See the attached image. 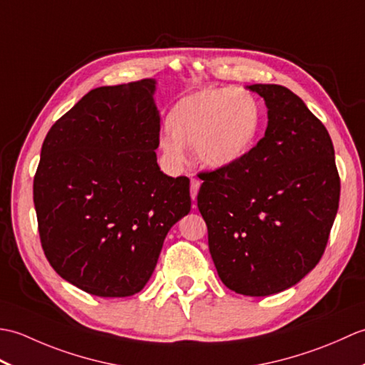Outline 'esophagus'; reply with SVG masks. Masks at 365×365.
<instances>
[{"label":"esophagus","mask_w":365,"mask_h":365,"mask_svg":"<svg viewBox=\"0 0 365 365\" xmlns=\"http://www.w3.org/2000/svg\"><path fill=\"white\" fill-rule=\"evenodd\" d=\"M199 187H200V182L197 180V178H191V188H190V192H191V199H192V200H196Z\"/></svg>","instance_id":"obj_1"}]
</instances>
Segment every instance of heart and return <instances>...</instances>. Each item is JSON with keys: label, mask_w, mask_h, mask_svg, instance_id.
I'll return each mask as SVG.
<instances>
[{"label": "heart", "mask_w": 365, "mask_h": 365, "mask_svg": "<svg viewBox=\"0 0 365 365\" xmlns=\"http://www.w3.org/2000/svg\"><path fill=\"white\" fill-rule=\"evenodd\" d=\"M260 127V106L250 92L208 89L182 98L169 111L161 150L182 166L183 147H192L207 168H226L251 150Z\"/></svg>", "instance_id": "heart-1"}]
</instances>
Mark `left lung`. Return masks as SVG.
Returning a JSON list of instances; mask_svg holds the SVG:
<instances>
[{
    "label": "left lung",
    "mask_w": 365,
    "mask_h": 365,
    "mask_svg": "<svg viewBox=\"0 0 365 365\" xmlns=\"http://www.w3.org/2000/svg\"><path fill=\"white\" fill-rule=\"evenodd\" d=\"M250 89L267 103L265 136L242 160L204 175L197 207L222 284L268 297L320 262L340 177L328 130L297 94L279 84Z\"/></svg>",
    "instance_id": "obj_1"
}]
</instances>
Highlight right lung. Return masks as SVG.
<instances>
[{"instance_id":"right-lung-1","label":"right lung","mask_w":365,"mask_h":365,"mask_svg":"<svg viewBox=\"0 0 365 365\" xmlns=\"http://www.w3.org/2000/svg\"><path fill=\"white\" fill-rule=\"evenodd\" d=\"M153 92V80L92 89L42 144L33 185L42 250L61 277L96 297L141 292L191 208L190 178L157 163Z\"/></svg>"}]
</instances>
